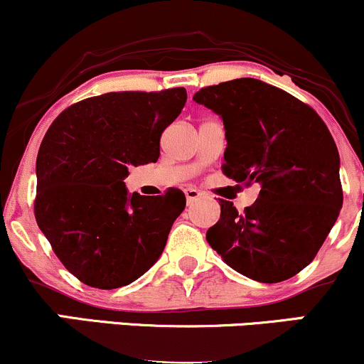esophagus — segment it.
<instances>
[{
  "label": "esophagus",
  "instance_id": "34e87169",
  "mask_svg": "<svg viewBox=\"0 0 364 364\" xmlns=\"http://www.w3.org/2000/svg\"><path fill=\"white\" fill-rule=\"evenodd\" d=\"M185 195H186V200H188V203L195 202V200L202 198V196H203L202 191H200V190H196V188H193V186H188L186 190H185Z\"/></svg>",
  "mask_w": 364,
  "mask_h": 364
}]
</instances>
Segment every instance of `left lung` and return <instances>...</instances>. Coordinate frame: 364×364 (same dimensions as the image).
Returning <instances> with one entry per match:
<instances>
[{"mask_svg": "<svg viewBox=\"0 0 364 364\" xmlns=\"http://www.w3.org/2000/svg\"><path fill=\"white\" fill-rule=\"evenodd\" d=\"M193 101L224 121L223 173L262 186L243 214L220 200L207 241L236 272L281 282L318 253L342 207L341 159L327 124L308 104L257 78L210 85Z\"/></svg>", "mask_w": 364, "mask_h": 364, "instance_id": "left-lung-1", "label": "left lung"}]
</instances>
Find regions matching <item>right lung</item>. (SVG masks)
<instances>
[{
  "mask_svg": "<svg viewBox=\"0 0 364 364\" xmlns=\"http://www.w3.org/2000/svg\"><path fill=\"white\" fill-rule=\"evenodd\" d=\"M186 102L183 87L109 92L53 121L37 154V225L66 270L99 289L128 286L161 257L185 193H128V166L156 162L161 135Z\"/></svg>",
  "mask_w": 364,
  "mask_h": 364,
  "instance_id": "add662e5",
  "label": "right lung"
}]
</instances>
